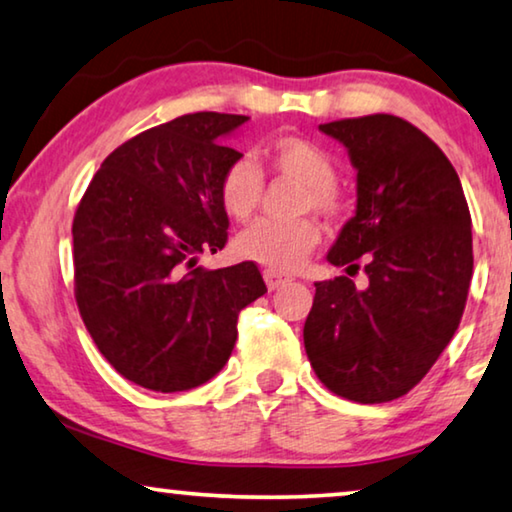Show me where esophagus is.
<instances>
[{"instance_id": "obj_1", "label": "esophagus", "mask_w": 512, "mask_h": 512, "mask_svg": "<svg viewBox=\"0 0 512 512\" xmlns=\"http://www.w3.org/2000/svg\"><path fill=\"white\" fill-rule=\"evenodd\" d=\"M264 282H266V287L273 292V289H278L285 285V282H289V276H285V273H278V271H264Z\"/></svg>"}]
</instances>
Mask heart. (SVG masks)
<instances>
[{
    "mask_svg": "<svg viewBox=\"0 0 512 512\" xmlns=\"http://www.w3.org/2000/svg\"><path fill=\"white\" fill-rule=\"evenodd\" d=\"M264 156L273 170L305 183L303 209L338 216L345 207L335 186L333 158L319 144L296 135H282L266 144ZM264 193V174L253 158L241 156L220 177V204L239 223L257 213ZM322 239L317 220H259L236 236V255L269 266L271 271H294Z\"/></svg>",
    "mask_w": 512,
    "mask_h": 512,
    "instance_id": "1",
    "label": "heart"
}]
</instances>
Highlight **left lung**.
I'll list each match as a JSON object with an SVG mask.
<instances>
[{"label": "left lung", "instance_id": "1", "mask_svg": "<svg viewBox=\"0 0 512 512\" xmlns=\"http://www.w3.org/2000/svg\"><path fill=\"white\" fill-rule=\"evenodd\" d=\"M319 131L347 149L356 211L326 259L358 271L315 282L305 354L335 395L379 404L409 393L460 326L474 250L460 177L430 137L393 114L342 119Z\"/></svg>", "mask_w": 512, "mask_h": 512}]
</instances>
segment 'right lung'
Returning a JSON list of instances; mask_svg holds the SVG:
<instances>
[{
    "mask_svg": "<svg viewBox=\"0 0 512 512\" xmlns=\"http://www.w3.org/2000/svg\"><path fill=\"white\" fill-rule=\"evenodd\" d=\"M250 117L197 112L149 128L103 160L73 220L75 301L121 377L190 391L225 368L239 312L266 294L253 262L204 269L225 248L218 186Z\"/></svg>",
    "mask_w": 512,
    "mask_h": 512,
    "instance_id": "right-lung-1",
    "label": "right lung"
}]
</instances>
